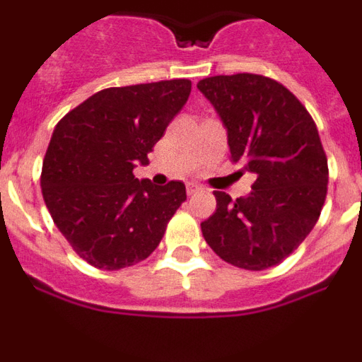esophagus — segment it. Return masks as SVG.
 Returning <instances> with one entry per match:
<instances>
[{
	"instance_id": "esophagus-1",
	"label": "esophagus",
	"mask_w": 362,
	"mask_h": 362,
	"mask_svg": "<svg viewBox=\"0 0 362 362\" xmlns=\"http://www.w3.org/2000/svg\"><path fill=\"white\" fill-rule=\"evenodd\" d=\"M197 190H201V187L197 183H188L187 185V194H188V196H192V194H196Z\"/></svg>"
}]
</instances>
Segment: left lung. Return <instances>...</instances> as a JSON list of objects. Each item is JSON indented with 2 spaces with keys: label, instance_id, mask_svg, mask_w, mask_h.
<instances>
[{
  "label": "left lung",
  "instance_id": "obj_1",
  "mask_svg": "<svg viewBox=\"0 0 362 362\" xmlns=\"http://www.w3.org/2000/svg\"><path fill=\"white\" fill-rule=\"evenodd\" d=\"M197 88L225 124L232 161L255 175L245 197L214 192L204 241L233 267H276L305 241L325 204L328 159L317 127L286 86L259 74L204 78Z\"/></svg>",
  "mask_w": 362,
  "mask_h": 362
}]
</instances>
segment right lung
I'll return each mask as SVG.
<instances>
[{
	"label": "right lung",
	"instance_id": "add662e5",
	"mask_svg": "<svg viewBox=\"0 0 362 362\" xmlns=\"http://www.w3.org/2000/svg\"><path fill=\"white\" fill-rule=\"evenodd\" d=\"M190 90L188 79L112 86L56 124L41 192L63 238L92 267L119 270L148 257L187 199L181 181L158 187L132 172L148 163Z\"/></svg>",
	"mask_w": 362,
	"mask_h": 362
}]
</instances>
